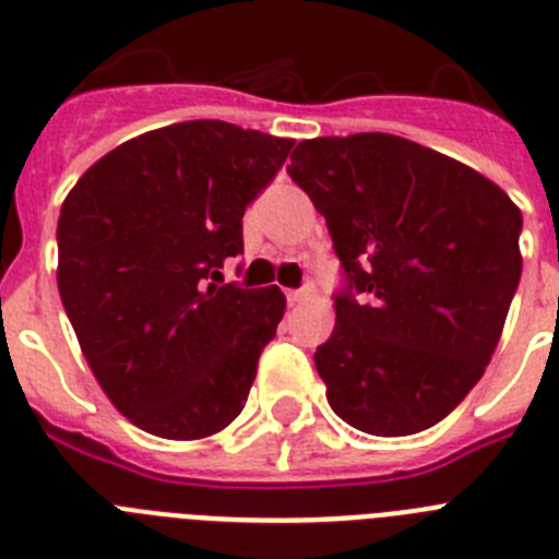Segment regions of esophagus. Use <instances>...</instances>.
I'll list each match as a JSON object with an SVG mask.
<instances>
[{"instance_id": "1", "label": "esophagus", "mask_w": 559, "mask_h": 559, "mask_svg": "<svg viewBox=\"0 0 559 559\" xmlns=\"http://www.w3.org/2000/svg\"><path fill=\"white\" fill-rule=\"evenodd\" d=\"M310 296V288H299V290H285V299H288V305H299L305 302Z\"/></svg>"}]
</instances>
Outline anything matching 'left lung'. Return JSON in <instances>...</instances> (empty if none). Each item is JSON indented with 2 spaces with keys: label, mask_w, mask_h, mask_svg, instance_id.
Here are the masks:
<instances>
[{
  "label": "left lung",
  "mask_w": 559,
  "mask_h": 559,
  "mask_svg": "<svg viewBox=\"0 0 559 559\" xmlns=\"http://www.w3.org/2000/svg\"><path fill=\"white\" fill-rule=\"evenodd\" d=\"M288 173L347 280L313 355L330 408L374 437L437 426L498 347L521 283V210L473 167L394 133L305 140Z\"/></svg>",
  "instance_id": "obj_1"
}]
</instances>
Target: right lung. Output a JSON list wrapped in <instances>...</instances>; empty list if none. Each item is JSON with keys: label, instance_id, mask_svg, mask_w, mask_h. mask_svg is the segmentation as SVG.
<instances>
[{"label": "right lung", "instance_id": "add662e5", "mask_svg": "<svg viewBox=\"0 0 559 559\" xmlns=\"http://www.w3.org/2000/svg\"><path fill=\"white\" fill-rule=\"evenodd\" d=\"M294 140L190 120L122 142L58 218V290L114 408L162 439H204L243 412L283 322L276 285H224L243 212Z\"/></svg>", "mask_w": 559, "mask_h": 559}]
</instances>
